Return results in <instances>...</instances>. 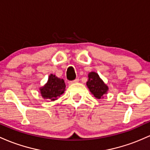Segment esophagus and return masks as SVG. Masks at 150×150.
Masks as SVG:
<instances>
[{
  "label": "esophagus",
  "mask_w": 150,
  "mask_h": 150,
  "mask_svg": "<svg viewBox=\"0 0 150 150\" xmlns=\"http://www.w3.org/2000/svg\"><path fill=\"white\" fill-rule=\"evenodd\" d=\"M79 79L77 78V79H76L71 81H70V83H77V82H79Z\"/></svg>",
  "instance_id": "esophagus-1"
}]
</instances>
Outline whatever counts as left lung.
Here are the masks:
<instances>
[{
  "instance_id": "left-lung-1",
  "label": "left lung",
  "mask_w": 150,
  "mask_h": 150,
  "mask_svg": "<svg viewBox=\"0 0 150 150\" xmlns=\"http://www.w3.org/2000/svg\"><path fill=\"white\" fill-rule=\"evenodd\" d=\"M88 80L86 82L87 87L89 91L96 98H103L104 94L107 93L108 91V86L103 81L98 74L96 72L91 71L88 74Z\"/></svg>"
}]
</instances>
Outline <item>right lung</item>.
<instances>
[{
    "instance_id": "right-lung-1",
    "label": "right lung",
    "mask_w": 150,
    "mask_h": 150,
    "mask_svg": "<svg viewBox=\"0 0 150 150\" xmlns=\"http://www.w3.org/2000/svg\"><path fill=\"white\" fill-rule=\"evenodd\" d=\"M65 87L64 81L51 74L49 76L47 83L40 88V93L43 98L50 99L53 101L64 93Z\"/></svg>"
}]
</instances>
